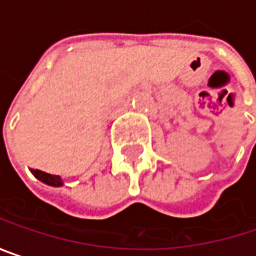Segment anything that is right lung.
Listing matches in <instances>:
<instances>
[{"label":"right lung","mask_w":256,"mask_h":256,"mask_svg":"<svg viewBox=\"0 0 256 256\" xmlns=\"http://www.w3.org/2000/svg\"><path fill=\"white\" fill-rule=\"evenodd\" d=\"M32 174H34L35 178L40 179L41 182H44L47 185H52V186H60V185H64L62 179H60V176H58V175H50V174H46V172L36 170V169H32Z\"/></svg>","instance_id":"right-lung-1"}]
</instances>
